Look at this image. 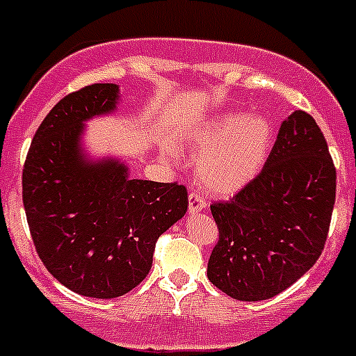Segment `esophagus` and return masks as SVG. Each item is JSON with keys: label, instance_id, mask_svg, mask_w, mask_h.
<instances>
[{"label": "esophagus", "instance_id": "obj_1", "mask_svg": "<svg viewBox=\"0 0 356 356\" xmlns=\"http://www.w3.org/2000/svg\"><path fill=\"white\" fill-rule=\"evenodd\" d=\"M207 207V200L201 196L200 193H191L188 194V212L196 213Z\"/></svg>", "mask_w": 356, "mask_h": 356}]
</instances>
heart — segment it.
<instances>
[{
	"label": "heart",
	"mask_w": 356,
	"mask_h": 356,
	"mask_svg": "<svg viewBox=\"0 0 356 356\" xmlns=\"http://www.w3.org/2000/svg\"><path fill=\"white\" fill-rule=\"evenodd\" d=\"M201 147L196 172L200 184L213 194H234L259 175L273 140L266 115L228 112L194 131Z\"/></svg>",
	"instance_id": "obj_1"
}]
</instances>
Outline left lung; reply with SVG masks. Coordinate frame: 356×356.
I'll list each match as a JSON object with an SVG mask.
<instances>
[{"instance_id": "8db88e82", "label": "left lung", "mask_w": 356, "mask_h": 356, "mask_svg": "<svg viewBox=\"0 0 356 356\" xmlns=\"http://www.w3.org/2000/svg\"><path fill=\"white\" fill-rule=\"evenodd\" d=\"M337 171L314 118L282 122L262 171L229 201L210 205L219 241L207 276L234 300H269L291 287L325 248Z\"/></svg>"}]
</instances>
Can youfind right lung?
Instances as JSON below:
<instances>
[{"label": "right lung", "instance_id": "add662e5", "mask_svg": "<svg viewBox=\"0 0 356 356\" xmlns=\"http://www.w3.org/2000/svg\"><path fill=\"white\" fill-rule=\"evenodd\" d=\"M115 83L87 85L37 128L23 169V203L37 254L62 285L119 298L143 282L160 235L185 216V185L130 180L118 160L87 162L83 122L114 112Z\"/></svg>", "mask_w": 356, "mask_h": 356}]
</instances>
